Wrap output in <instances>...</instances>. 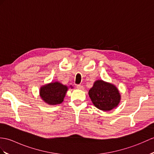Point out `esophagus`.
<instances>
[{
    "label": "esophagus",
    "mask_w": 154,
    "mask_h": 154,
    "mask_svg": "<svg viewBox=\"0 0 154 154\" xmlns=\"http://www.w3.org/2000/svg\"><path fill=\"white\" fill-rule=\"evenodd\" d=\"M76 87L78 89H80V90H83V89L84 88V87H83V85H77L76 86Z\"/></svg>",
    "instance_id": "34e87169"
}]
</instances>
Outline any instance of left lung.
Returning <instances> with one entry per match:
<instances>
[{
  "instance_id": "8db88e82",
  "label": "left lung",
  "mask_w": 154,
  "mask_h": 154,
  "mask_svg": "<svg viewBox=\"0 0 154 154\" xmlns=\"http://www.w3.org/2000/svg\"><path fill=\"white\" fill-rule=\"evenodd\" d=\"M88 94L93 104L103 111H109L116 108L121 99L119 91L115 86L102 80L95 82Z\"/></svg>"
}]
</instances>
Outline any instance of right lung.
Segmentation results:
<instances>
[{"label":"right lung","instance_id":"add662e5","mask_svg":"<svg viewBox=\"0 0 154 154\" xmlns=\"http://www.w3.org/2000/svg\"><path fill=\"white\" fill-rule=\"evenodd\" d=\"M67 91L66 86L55 82L42 87L40 95L42 99L48 104L56 105L63 102Z\"/></svg>","mask_w":154,"mask_h":154}]
</instances>
